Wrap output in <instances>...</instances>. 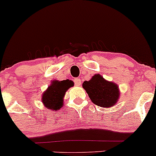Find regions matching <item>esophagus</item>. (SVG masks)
<instances>
[{
	"mask_svg": "<svg viewBox=\"0 0 156 156\" xmlns=\"http://www.w3.org/2000/svg\"><path fill=\"white\" fill-rule=\"evenodd\" d=\"M74 82H75V85L79 86L80 84H81V78H75V79H74Z\"/></svg>",
	"mask_w": 156,
	"mask_h": 156,
	"instance_id": "esophagus-1",
	"label": "esophagus"
}]
</instances>
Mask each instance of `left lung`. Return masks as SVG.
Returning a JSON list of instances; mask_svg holds the SVG:
<instances>
[{"instance_id": "8db88e82", "label": "left lung", "mask_w": 156, "mask_h": 156, "mask_svg": "<svg viewBox=\"0 0 156 156\" xmlns=\"http://www.w3.org/2000/svg\"><path fill=\"white\" fill-rule=\"evenodd\" d=\"M82 86L92 102L99 107H112L119 98L118 86L106 81L98 74L94 75L90 81H84Z\"/></svg>"}]
</instances>
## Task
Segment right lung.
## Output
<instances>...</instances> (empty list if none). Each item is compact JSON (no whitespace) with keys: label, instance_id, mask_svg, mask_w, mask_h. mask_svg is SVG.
I'll return each mask as SVG.
<instances>
[{"label":"right lung","instance_id":"obj_1","mask_svg":"<svg viewBox=\"0 0 156 156\" xmlns=\"http://www.w3.org/2000/svg\"><path fill=\"white\" fill-rule=\"evenodd\" d=\"M74 85L71 80L54 81L43 94V103L48 109L57 110L62 107L63 97L66 90Z\"/></svg>","mask_w":156,"mask_h":156}]
</instances>
